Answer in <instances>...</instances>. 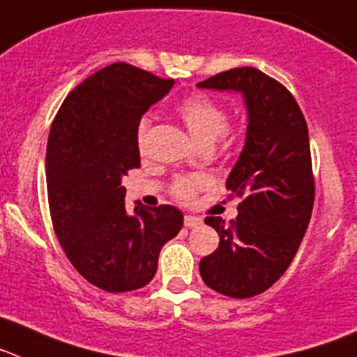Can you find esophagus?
<instances>
[{
  "instance_id": "esophagus-1",
  "label": "esophagus",
  "mask_w": 357,
  "mask_h": 357,
  "mask_svg": "<svg viewBox=\"0 0 357 357\" xmlns=\"http://www.w3.org/2000/svg\"><path fill=\"white\" fill-rule=\"evenodd\" d=\"M183 222H185V226H187V228H196V226H199L203 221H201L199 217H196V215H185Z\"/></svg>"
}]
</instances>
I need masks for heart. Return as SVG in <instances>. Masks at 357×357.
Wrapping results in <instances>:
<instances>
[{
  "label": "heart",
  "instance_id": "b5f03b06",
  "mask_svg": "<svg viewBox=\"0 0 357 357\" xmlns=\"http://www.w3.org/2000/svg\"><path fill=\"white\" fill-rule=\"evenodd\" d=\"M178 114L183 123L187 126L188 132L194 136V140L199 142L204 147H210L215 140L225 138L226 127H228V113L217 100L204 93H196L192 97L185 98L178 105ZM149 132V120L144 119L136 129V140L138 145L144 147ZM204 178L201 176H183L176 178L172 183V196L181 203H192L197 192L204 187Z\"/></svg>",
  "mask_w": 357,
  "mask_h": 357
}]
</instances>
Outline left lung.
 Returning <instances> with one entry per match:
<instances>
[{
	"label": "left lung",
	"instance_id": "left-lung-1",
	"mask_svg": "<svg viewBox=\"0 0 357 357\" xmlns=\"http://www.w3.org/2000/svg\"><path fill=\"white\" fill-rule=\"evenodd\" d=\"M197 86L241 91L246 100V144L226 179L230 197L243 201L230 222L204 219L221 241L199 273L210 289L250 298L286 273L307 230L314 204L307 122L289 89L257 68H234Z\"/></svg>",
	"mask_w": 357,
	"mask_h": 357
}]
</instances>
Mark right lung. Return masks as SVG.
<instances>
[{
	"label": "right lung",
	"mask_w": 357,
	"mask_h": 357,
	"mask_svg": "<svg viewBox=\"0 0 357 357\" xmlns=\"http://www.w3.org/2000/svg\"><path fill=\"white\" fill-rule=\"evenodd\" d=\"M172 86L131 64H109L71 89L50 129L46 188L55 235L73 268L107 293L147 286L161 248L183 226L170 204H138L129 213L122 187L140 167L142 114Z\"/></svg>",
	"instance_id": "obj_1"
}]
</instances>
